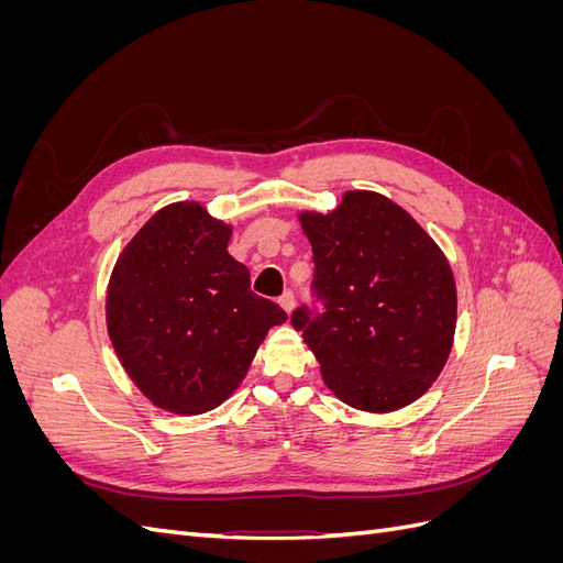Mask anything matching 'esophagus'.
Segmentation results:
<instances>
[{"mask_svg": "<svg viewBox=\"0 0 563 563\" xmlns=\"http://www.w3.org/2000/svg\"><path fill=\"white\" fill-rule=\"evenodd\" d=\"M279 305H282L286 314H291L294 308H296V296H294V291H286V294L279 298Z\"/></svg>", "mask_w": 563, "mask_h": 563, "instance_id": "esophagus-1", "label": "esophagus"}]
</instances>
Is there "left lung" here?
<instances>
[{
    "mask_svg": "<svg viewBox=\"0 0 563 563\" xmlns=\"http://www.w3.org/2000/svg\"><path fill=\"white\" fill-rule=\"evenodd\" d=\"M312 244V291L294 329L338 399L371 413L404 408L437 380L455 333L446 255L399 203L352 190L331 213H300Z\"/></svg>",
    "mask_w": 563,
    "mask_h": 563,
    "instance_id": "8db88e82",
    "label": "left lung"
}]
</instances>
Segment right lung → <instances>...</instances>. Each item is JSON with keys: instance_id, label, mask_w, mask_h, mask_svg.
I'll return each instance as SVG.
<instances>
[{"instance_id": "right-lung-1", "label": "right lung", "mask_w": 563, "mask_h": 563, "mask_svg": "<svg viewBox=\"0 0 563 563\" xmlns=\"http://www.w3.org/2000/svg\"><path fill=\"white\" fill-rule=\"evenodd\" d=\"M232 228L197 201L168 203L119 253L108 333L129 378L164 411L207 413L240 387L267 331L286 321L228 253Z\"/></svg>"}]
</instances>
